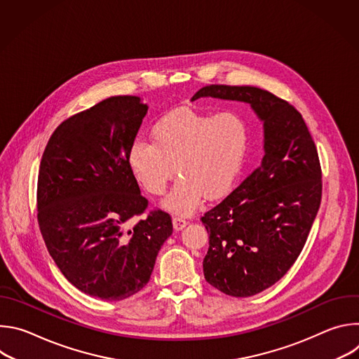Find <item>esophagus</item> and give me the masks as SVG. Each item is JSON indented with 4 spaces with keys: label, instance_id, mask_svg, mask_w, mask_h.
I'll return each mask as SVG.
<instances>
[{
    "label": "esophagus",
    "instance_id": "esophagus-1",
    "mask_svg": "<svg viewBox=\"0 0 359 359\" xmlns=\"http://www.w3.org/2000/svg\"><path fill=\"white\" fill-rule=\"evenodd\" d=\"M186 226H187V222H186L183 217H175V219H173V227H175L176 231L184 229Z\"/></svg>",
    "mask_w": 359,
    "mask_h": 359
}]
</instances>
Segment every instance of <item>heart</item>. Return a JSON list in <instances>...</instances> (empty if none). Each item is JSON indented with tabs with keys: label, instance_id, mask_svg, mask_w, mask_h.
Here are the masks:
<instances>
[{
	"label": "heart",
	"instance_id": "1",
	"mask_svg": "<svg viewBox=\"0 0 359 359\" xmlns=\"http://www.w3.org/2000/svg\"><path fill=\"white\" fill-rule=\"evenodd\" d=\"M248 125L236 111L219 114L180 108L151 128V142L137 139L128 165L151 196H163L176 172L180 177L165 208L190 216L203 197L224 196L234 184L248 146Z\"/></svg>",
	"mask_w": 359,
	"mask_h": 359
}]
</instances>
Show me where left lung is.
Instances as JSON below:
<instances>
[{
	"mask_svg": "<svg viewBox=\"0 0 359 359\" xmlns=\"http://www.w3.org/2000/svg\"><path fill=\"white\" fill-rule=\"evenodd\" d=\"M245 102L264 122V156L201 222L209 233L206 281L231 297L276 284L295 263L321 204L318 151L301 114L255 86L209 85L198 97Z\"/></svg>",
	"mask_w": 359,
	"mask_h": 359,
	"instance_id": "left-lung-1",
	"label": "left lung"
}]
</instances>
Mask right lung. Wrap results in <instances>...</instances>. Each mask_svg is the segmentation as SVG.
<instances>
[{
    "instance_id": "obj_1",
    "label": "right lung",
    "mask_w": 359,
    "mask_h": 359,
    "mask_svg": "<svg viewBox=\"0 0 359 359\" xmlns=\"http://www.w3.org/2000/svg\"><path fill=\"white\" fill-rule=\"evenodd\" d=\"M147 105L111 96L64 121L50 135L38 173V224L46 248L79 291L121 301L150 280L172 219L151 210L128 165Z\"/></svg>"
}]
</instances>
